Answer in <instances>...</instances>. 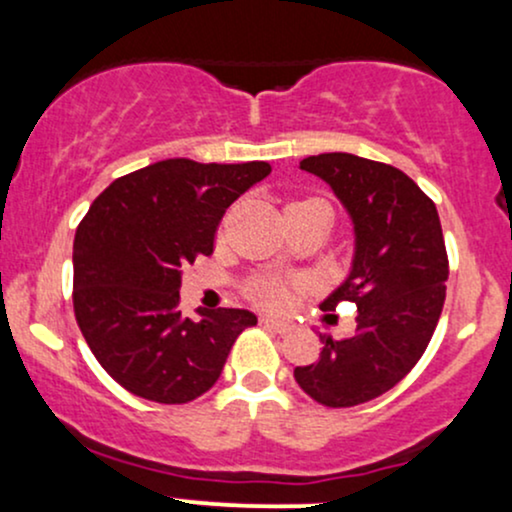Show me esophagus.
Returning <instances> with one entry per match:
<instances>
[{
    "instance_id": "esophagus-1",
    "label": "esophagus",
    "mask_w": 512,
    "mask_h": 512,
    "mask_svg": "<svg viewBox=\"0 0 512 512\" xmlns=\"http://www.w3.org/2000/svg\"><path fill=\"white\" fill-rule=\"evenodd\" d=\"M264 330L276 332V334H289L293 330V322L289 320H262Z\"/></svg>"
}]
</instances>
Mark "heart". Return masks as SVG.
I'll use <instances>...</instances> for the list:
<instances>
[{
  "mask_svg": "<svg viewBox=\"0 0 512 512\" xmlns=\"http://www.w3.org/2000/svg\"><path fill=\"white\" fill-rule=\"evenodd\" d=\"M289 207H325V209H330V204L322 202V199H301V202H291ZM248 293L257 305H262V308H272V310L284 308L286 301H289V289H286L284 284H279V281H269V279L252 281Z\"/></svg>",
  "mask_w": 512,
  "mask_h": 512,
  "instance_id": "heart-1",
  "label": "heart"
}]
</instances>
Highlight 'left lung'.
I'll return each mask as SVG.
<instances>
[{
    "instance_id": "8db88e82",
    "label": "left lung",
    "mask_w": 512,
    "mask_h": 512,
    "mask_svg": "<svg viewBox=\"0 0 512 512\" xmlns=\"http://www.w3.org/2000/svg\"><path fill=\"white\" fill-rule=\"evenodd\" d=\"M301 170L332 187L356 228L349 279L322 303L356 305L351 337H320V358L293 378L330 409L366 404L392 390L424 356L443 313L450 264L433 199L409 175L354 154H320Z\"/></svg>"
}]
</instances>
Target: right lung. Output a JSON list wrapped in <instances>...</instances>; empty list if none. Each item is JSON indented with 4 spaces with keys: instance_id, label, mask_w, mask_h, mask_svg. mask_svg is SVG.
<instances>
[{
    "instance_id": "obj_1",
    "label": "right lung",
    "mask_w": 512,
    "mask_h": 512,
    "mask_svg": "<svg viewBox=\"0 0 512 512\" xmlns=\"http://www.w3.org/2000/svg\"><path fill=\"white\" fill-rule=\"evenodd\" d=\"M272 173L264 161L168 158L122 175L93 199L74 236V315L117 385L187 404L219 380L231 346L257 325L248 310H180V269L214 252L236 199Z\"/></svg>"
}]
</instances>
